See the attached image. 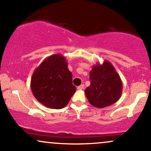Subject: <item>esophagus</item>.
Returning a JSON list of instances; mask_svg holds the SVG:
<instances>
[{"instance_id":"esophagus-1","label":"esophagus","mask_w":151,"mask_h":151,"mask_svg":"<svg viewBox=\"0 0 151 151\" xmlns=\"http://www.w3.org/2000/svg\"><path fill=\"white\" fill-rule=\"evenodd\" d=\"M84 88V84H81L80 86H77V89L78 90H81V89H83Z\"/></svg>"}]
</instances>
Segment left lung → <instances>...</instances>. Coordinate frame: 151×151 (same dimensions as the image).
<instances>
[{
	"label": "left lung",
	"instance_id": "obj_1",
	"mask_svg": "<svg viewBox=\"0 0 151 151\" xmlns=\"http://www.w3.org/2000/svg\"><path fill=\"white\" fill-rule=\"evenodd\" d=\"M91 84L85 89L90 104L96 108H104L115 104L121 96L122 81L109 61L93 65L89 72Z\"/></svg>",
	"mask_w": 151,
	"mask_h": 151
}]
</instances>
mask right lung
<instances>
[{"instance_id": "right-lung-1", "label": "right lung", "mask_w": 151, "mask_h": 151, "mask_svg": "<svg viewBox=\"0 0 151 151\" xmlns=\"http://www.w3.org/2000/svg\"><path fill=\"white\" fill-rule=\"evenodd\" d=\"M66 58L61 54L50 55L43 60L31 77L30 88L40 103L50 109H62L68 104L76 91L72 74Z\"/></svg>"}]
</instances>
